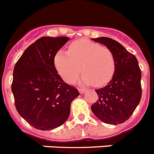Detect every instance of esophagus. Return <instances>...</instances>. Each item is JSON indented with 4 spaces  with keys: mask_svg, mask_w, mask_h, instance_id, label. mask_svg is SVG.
<instances>
[{
    "mask_svg": "<svg viewBox=\"0 0 154 154\" xmlns=\"http://www.w3.org/2000/svg\"><path fill=\"white\" fill-rule=\"evenodd\" d=\"M79 91L80 94H84L85 91V90L83 89V88H79Z\"/></svg>",
    "mask_w": 154,
    "mask_h": 154,
    "instance_id": "esophagus-1",
    "label": "esophagus"
}]
</instances>
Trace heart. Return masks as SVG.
Wrapping results in <instances>:
<instances>
[{
  "instance_id": "1",
  "label": "heart",
  "mask_w": 154,
  "mask_h": 154,
  "mask_svg": "<svg viewBox=\"0 0 154 154\" xmlns=\"http://www.w3.org/2000/svg\"><path fill=\"white\" fill-rule=\"evenodd\" d=\"M58 72L65 82L72 84L80 72L85 85L102 86L107 84L115 71V55L109 49L86 39L70 44L67 52L59 50L54 57Z\"/></svg>"
}]
</instances>
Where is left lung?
Segmentation results:
<instances>
[{
  "label": "left lung",
  "mask_w": 154,
  "mask_h": 154,
  "mask_svg": "<svg viewBox=\"0 0 154 154\" xmlns=\"http://www.w3.org/2000/svg\"><path fill=\"white\" fill-rule=\"evenodd\" d=\"M105 45L115 58V71L104 88L96 89L98 101L91 107L94 115L102 122L116 125L131 116L141 98V71L135 56L115 39H92Z\"/></svg>",
  "instance_id": "left-lung-1"
}]
</instances>
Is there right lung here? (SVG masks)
Segmentation results:
<instances>
[{
	"label": "right lung",
	"mask_w": 154,
	"mask_h": 154,
	"mask_svg": "<svg viewBox=\"0 0 154 154\" xmlns=\"http://www.w3.org/2000/svg\"><path fill=\"white\" fill-rule=\"evenodd\" d=\"M66 36H43L28 46L14 69L11 85L15 107L31 126L50 131L70 115L71 103L79 92L65 82L55 67L54 57Z\"/></svg>",
	"instance_id": "1"
}]
</instances>
